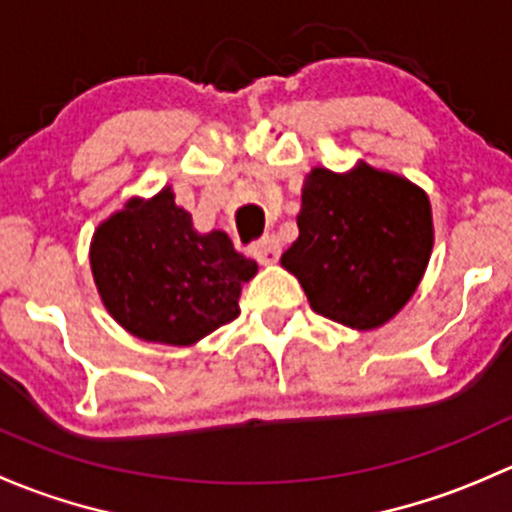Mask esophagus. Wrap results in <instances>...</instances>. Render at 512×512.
I'll return each mask as SVG.
<instances>
[{"label": "esophagus", "mask_w": 512, "mask_h": 512, "mask_svg": "<svg viewBox=\"0 0 512 512\" xmlns=\"http://www.w3.org/2000/svg\"><path fill=\"white\" fill-rule=\"evenodd\" d=\"M252 257H255L260 265H275L280 260V240L275 235H267L252 247Z\"/></svg>", "instance_id": "34e87169"}]
</instances>
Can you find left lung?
Segmentation results:
<instances>
[{"label": "left lung", "mask_w": 512, "mask_h": 512, "mask_svg": "<svg viewBox=\"0 0 512 512\" xmlns=\"http://www.w3.org/2000/svg\"><path fill=\"white\" fill-rule=\"evenodd\" d=\"M297 227L282 267L297 277L314 312L356 332L394 319L431 260L426 190L364 160L347 173L309 170Z\"/></svg>", "instance_id": "8db88e82"}]
</instances>
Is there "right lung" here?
I'll return each instance as SVG.
<instances>
[{"instance_id": "right-lung-1", "label": "right lung", "mask_w": 512, "mask_h": 512, "mask_svg": "<svg viewBox=\"0 0 512 512\" xmlns=\"http://www.w3.org/2000/svg\"><path fill=\"white\" fill-rule=\"evenodd\" d=\"M89 262L106 312L133 337L168 347H193L235 319L242 285L257 275L227 232L195 230L170 185L108 215Z\"/></svg>"}]
</instances>
